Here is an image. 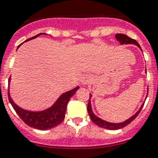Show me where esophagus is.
Returning <instances> with one entry per match:
<instances>
[{
    "mask_svg": "<svg viewBox=\"0 0 158 158\" xmlns=\"http://www.w3.org/2000/svg\"><path fill=\"white\" fill-rule=\"evenodd\" d=\"M91 79H92V78H91V75H85V76L83 77V80H82V82H83V84H88V83H91Z\"/></svg>",
    "mask_w": 158,
    "mask_h": 158,
    "instance_id": "esophagus-1",
    "label": "esophagus"
}]
</instances>
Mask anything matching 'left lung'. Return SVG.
I'll return each instance as SVG.
<instances>
[{"mask_svg": "<svg viewBox=\"0 0 158 158\" xmlns=\"http://www.w3.org/2000/svg\"><path fill=\"white\" fill-rule=\"evenodd\" d=\"M116 38L117 39L119 42H120V44H135L136 46H137L139 48H140V45L138 44V42H136L135 39H132V38H129L125 34H117L116 35ZM141 50V49H140ZM91 95H90L89 97V102H88V104H87V112H88V114H89L90 117H91V120H92V122H94L96 125H98L99 127H101V128H107V129H110V130H116V129H120V128H124V127L127 126L128 124H129L132 120H134L136 116H138V114L140 113V112L142 109L143 106H144V104L141 105L140 108L139 109V111L136 112V114H134L132 117H130L128 120H125V121L122 122V123H119V124H113V123H110V122H107L105 120H101L100 118L97 117L94 115V113L92 112V110H91V101H90V99H91Z\"/></svg>", "mask_w": 158, "mask_h": 158, "instance_id": "8db88e82", "label": "left lung"}]
</instances>
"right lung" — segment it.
<instances>
[{
	"label": "right lung",
	"instance_id": "right-lung-1",
	"mask_svg": "<svg viewBox=\"0 0 158 158\" xmlns=\"http://www.w3.org/2000/svg\"><path fill=\"white\" fill-rule=\"evenodd\" d=\"M40 34H38L36 36L33 37L26 41L37 38ZM9 80H10V78L9 79ZM78 89H79V87H75L74 89L67 91L63 95H61L60 97L58 99V100L55 102V104L51 108L42 111V112H30V111H26V110L19 108L12 100L11 97L9 95V91H8V97H9L10 104L13 106L14 109L15 110V112L27 125L32 127V128L39 129V130H46V129H50V128L58 126L61 122L64 120L65 113H66L69 99H71L72 95H74V94L76 92Z\"/></svg>",
	"mask_w": 158,
	"mask_h": 158
}]
</instances>
